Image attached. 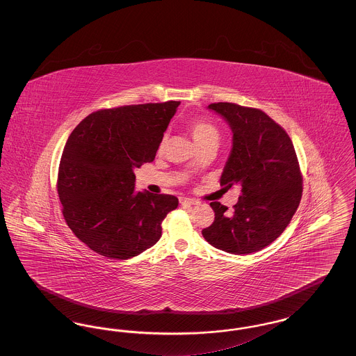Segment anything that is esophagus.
<instances>
[{
  "label": "esophagus",
  "instance_id": "1",
  "mask_svg": "<svg viewBox=\"0 0 356 356\" xmlns=\"http://www.w3.org/2000/svg\"><path fill=\"white\" fill-rule=\"evenodd\" d=\"M180 204L183 207H191V205H196L197 202L193 200V199H188V197H180Z\"/></svg>",
  "mask_w": 356,
  "mask_h": 356
}]
</instances>
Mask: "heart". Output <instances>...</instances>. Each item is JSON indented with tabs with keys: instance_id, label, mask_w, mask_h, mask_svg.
<instances>
[{
	"instance_id": "b5f03b06",
	"label": "heart",
	"mask_w": 356,
	"mask_h": 356,
	"mask_svg": "<svg viewBox=\"0 0 356 356\" xmlns=\"http://www.w3.org/2000/svg\"><path fill=\"white\" fill-rule=\"evenodd\" d=\"M189 128H191L193 138L197 141L199 145L208 140H219V131L211 122H207L203 120H196L191 124Z\"/></svg>"
}]
</instances>
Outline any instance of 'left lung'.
<instances>
[{
  "mask_svg": "<svg viewBox=\"0 0 356 356\" xmlns=\"http://www.w3.org/2000/svg\"><path fill=\"white\" fill-rule=\"evenodd\" d=\"M232 131V149L220 184L238 186L241 195L227 207L211 203L215 220L202 231L215 248L248 254L270 245L286 229L302 199V175L286 131L263 111L232 102L208 105Z\"/></svg>",
  "mask_w": 356,
  "mask_h": 356,
  "instance_id": "8db88e82",
  "label": "left lung"
}]
</instances>
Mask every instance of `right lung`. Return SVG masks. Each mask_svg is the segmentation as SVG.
I'll list each match as a JSON object with an SVG mask.
<instances>
[{"label": "right lung", "mask_w": 356, "mask_h": 356, "mask_svg": "<svg viewBox=\"0 0 356 356\" xmlns=\"http://www.w3.org/2000/svg\"><path fill=\"white\" fill-rule=\"evenodd\" d=\"M179 102L128 105L85 118L69 136L57 180L63 215L92 251L127 260L161 237L172 195L136 192L134 170L154 160Z\"/></svg>", "instance_id": "add662e5"}]
</instances>
